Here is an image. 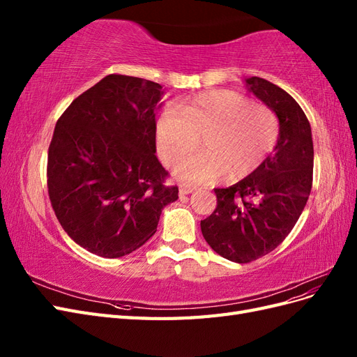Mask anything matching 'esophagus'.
<instances>
[{
  "mask_svg": "<svg viewBox=\"0 0 357 357\" xmlns=\"http://www.w3.org/2000/svg\"><path fill=\"white\" fill-rule=\"evenodd\" d=\"M195 189H197L195 186H190V185H180L178 193L180 195H189V193H192Z\"/></svg>",
  "mask_w": 357,
  "mask_h": 357,
  "instance_id": "esophagus-1",
  "label": "esophagus"
}]
</instances>
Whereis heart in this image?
Returning <instances> with one entry per match:
<instances>
[{
    "mask_svg": "<svg viewBox=\"0 0 357 357\" xmlns=\"http://www.w3.org/2000/svg\"><path fill=\"white\" fill-rule=\"evenodd\" d=\"M201 135L203 153L177 165L174 174L188 183H211L222 176L240 180L271 153L278 121L271 109L250 104L241 93L205 92L160 113L156 121L159 156L167 165H176Z\"/></svg>",
    "mask_w": 357,
    "mask_h": 357,
    "instance_id": "heart-1",
    "label": "heart"
}]
</instances>
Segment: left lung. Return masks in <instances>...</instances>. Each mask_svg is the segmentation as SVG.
I'll use <instances>...</instances> for the list:
<instances>
[{
	"mask_svg": "<svg viewBox=\"0 0 357 357\" xmlns=\"http://www.w3.org/2000/svg\"><path fill=\"white\" fill-rule=\"evenodd\" d=\"M244 83L278 119L274 153L235 185L214 189L218 207L201 220L205 241L236 264L256 261L283 243L304 211L314 165L311 126L299 104L265 79Z\"/></svg>",
	"mask_w": 357,
	"mask_h": 357,
	"instance_id": "8db88e82",
	"label": "left lung"
}]
</instances>
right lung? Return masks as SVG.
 I'll list each match as a JSON object with an SVG mask.
<instances>
[{
    "instance_id": "1",
    "label": "right lung",
    "mask_w": 357,
    "mask_h": 357,
    "mask_svg": "<svg viewBox=\"0 0 357 357\" xmlns=\"http://www.w3.org/2000/svg\"><path fill=\"white\" fill-rule=\"evenodd\" d=\"M159 83L105 75L56 122L47 156L53 211L71 238L101 257H122L158 228L178 188L156 158Z\"/></svg>"
}]
</instances>
